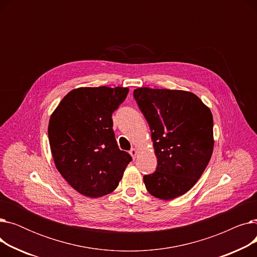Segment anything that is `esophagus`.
I'll use <instances>...</instances> for the list:
<instances>
[{
	"label": "esophagus",
	"mask_w": 257,
	"mask_h": 257,
	"mask_svg": "<svg viewBox=\"0 0 257 257\" xmlns=\"http://www.w3.org/2000/svg\"><path fill=\"white\" fill-rule=\"evenodd\" d=\"M129 153H130V155L132 156L133 159H136L137 156H138V154H139V151H138L137 148H132V149L129 151Z\"/></svg>",
	"instance_id": "esophagus-1"
}]
</instances>
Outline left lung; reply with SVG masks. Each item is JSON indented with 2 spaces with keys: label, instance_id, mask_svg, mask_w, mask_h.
<instances>
[{
  "label": "left lung",
  "instance_id": "left-lung-1",
  "mask_svg": "<svg viewBox=\"0 0 257 257\" xmlns=\"http://www.w3.org/2000/svg\"><path fill=\"white\" fill-rule=\"evenodd\" d=\"M133 96L151 130L157 168L145 175L147 191L172 200L197 183L213 151V119L195 93L139 87Z\"/></svg>",
  "mask_w": 257,
  "mask_h": 257
}]
</instances>
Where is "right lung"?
Here are the masks:
<instances>
[{
	"instance_id": "right-lung-1",
	"label": "right lung",
	"mask_w": 257,
	"mask_h": 257,
	"mask_svg": "<svg viewBox=\"0 0 257 257\" xmlns=\"http://www.w3.org/2000/svg\"><path fill=\"white\" fill-rule=\"evenodd\" d=\"M128 87H79L60 101L48 134L56 169L75 191L89 198L112 193L131 156L120 151L112 130V112Z\"/></svg>"
}]
</instances>
